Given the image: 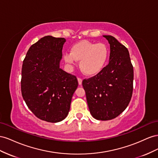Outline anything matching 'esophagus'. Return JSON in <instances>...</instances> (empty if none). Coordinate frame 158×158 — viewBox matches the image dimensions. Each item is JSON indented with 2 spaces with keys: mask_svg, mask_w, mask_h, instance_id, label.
<instances>
[{
  "mask_svg": "<svg viewBox=\"0 0 158 158\" xmlns=\"http://www.w3.org/2000/svg\"><path fill=\"white\" fill-rule=\"evenodd\" d=\"M77 80H78L79 85H81V84H82V79H81V78H80V77H78Z\"/></svg>",
  "mask_w": 158,
  "mask_h": 158,
  "instance_id": "esophagus-1",
  "label": "esophagus"
}]
</instances>
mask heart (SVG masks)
<instances>
[{"label":"heart","mask_w":158,"mask_h":158,"mask_svg":"<svg viewBox=\"0 0 158 158\" xmlns=\"http://www.w3.org/2000/svg\"><path fill=\"white\" fill-rule=\"evenodd\" d=\"M109 57V49L103 43L82 40L74 44L70 53H65V61L73 64L80 61V69L85 75H94L106 65Z\"/></svg>","instance_id":"heart-1"}]
</instances>
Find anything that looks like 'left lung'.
I'll return each mask as SVG.
<instances>
[{
  "instance_id": "left-lung-1",
  "label": "left lung",
  "mask_w": 158,
  "mask_h": 158,
  "mask_svg": "<svg viewBox=\"0 0 158 158\" xmlns=\"http://www.w3.org/2000/svg\"><path fill=\"white\" fill-rule=\"evenodd\" d=\"M103 36L110 44L109 64L82 84L91 115L109 120L120 114L131 100L134 69L128 49L112 35Z\"/></svg>"
}]
</instances>
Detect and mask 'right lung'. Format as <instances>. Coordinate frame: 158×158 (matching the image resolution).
Returning <instances> with one entry per match:
<instances>
[{
    "label": "right lung",
    "mask_w": 158,
    "mask_h": 158,
    "mask_svg": "<svg viewBox=\"0 0 158 158\" xmlns=\"http://www.w3.org/2000/svg\"><path fill=\"white\" fill-rule=\"evenodd\" d=\"M65 42L64 38L44 36L30 46L22 64V97L35 116L48 123L66 118L78 86L75 75L60 68Z\"/></svg>",
    "instance_id": "1"
}]
</instances>
